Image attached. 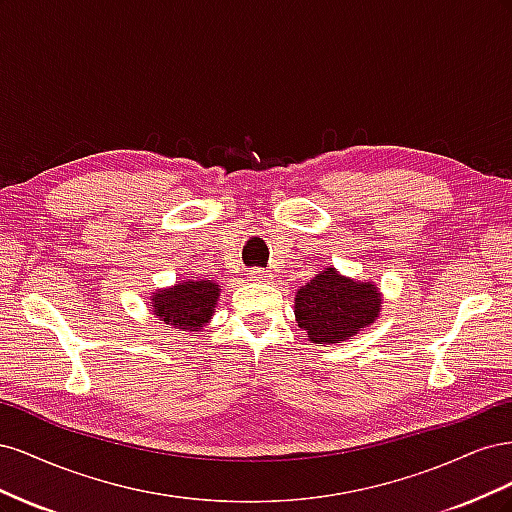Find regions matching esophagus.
<instances>
[{"mask_svg": "<svg viewBox=\"0 0 512 512\" xmlns=\"http://www.w3.org/2000/svg\"><path fill=\"white\" fill-rule=\"evenodd\" d=\"M271 273L269 271H262V269H254L252 273H250V280L252 282H271Z\"/></svg>", "mask_w": 512, "mask_h": 512, "instance_id": "34e87169", "label": "esophagus"}]
</instances>
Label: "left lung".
Returning <instances> with one entry per match:
<instances>
[{"label": "left lung", "mask_w": 512, "mask_h": 512, "mask_svg": "<svg viewBox=\"0 0 512 512\" xmlns=\"http://www.w3.org/2000/svg\"><path fill=\"white\" fill-rule=\"evenodd\" d=\"M382 309L376 284L356 282L329 267L299 288L294 316L312 344H342L369 327Z\"/></svg>", "instance_id": "left-lung-1"}]
</instances>
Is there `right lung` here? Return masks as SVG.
<instances>
[{"label":"right lung","mask_w":512,"mask_h":512,"mask_svg":"<svg viewBox=\"0 0 512 512\" xmlns=\"http://www.w3.org/2000/svg\"><path fill=\"white\" fill-rule=\"evenodd\" d=\"M220 288L213 280H183L173 288L153 292L151 312L164 324L183 331H196L211 320Z\"/></svg>","instance_id":"1"}]
</instances>
